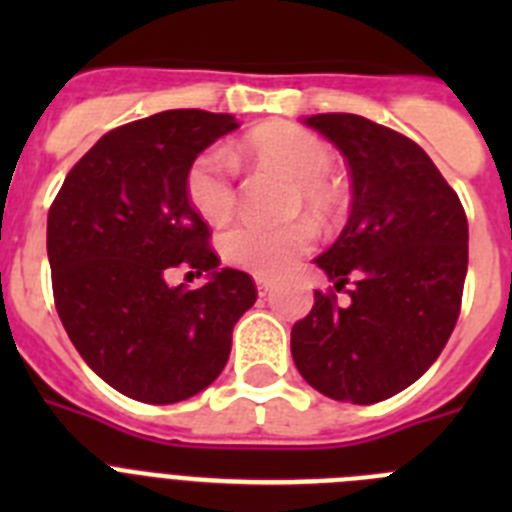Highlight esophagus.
<instances>
[{
  "label": "esophagus",
  "mask_w": 512,
  "mask_h": 512,
  "mask_svg": "<svg viewBox=\"0 0 512 512\" xmlns=\"http://www.w3.org/2000/svg\"><path fill=\"white\" fill-rule=\"evenodd\" d=\"M256 289H259V295L264 297L266 292H269V289H271V279L269 277H261V274H259V277H256Z\"/></svg>",
  "instance_id": "34e87169"
}]
</instances>
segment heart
I'll return each mask as SVG.
<instances>
[{"label": "heart", "mask_w": 512, "mask_h": 512, "mask_svg": "<svg viewBox=\"0 0 512 512\" xmlns=\"http://www.w3.org/2000/svg\"><path fill=\"white\" fill-rule=\"evenodd\" d=\"M235 156L292 179V210H305L320 223L341 215L343 194L328 179L333 153L310 130L292 122H266L241 140ZM184 192L194 212L205 217L207 223H225L235 207L233 169L228 156L217 148L200 153L184 176ZM312 235L315 233L305 220L287 225L238 223L223 235L220 248L228 264L271 277L300 259L312 246Z\"/></svg>", "instance_id": "heart-1"}]
</instances>
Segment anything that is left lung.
<instances>
[{
  "label": "left lung",
  "mask_w": 512,
  "mask_h": 512,
  "mask_svg": "<svg viewBox=\"0 0 512 512\" xmlns=\"http://www.w3.org/2000/svg\"><path fill=\"white\" fill-rule=\"evenodd\" d=\"M343 153L351 215L315 259L348 302L315 292L292 328V359L330 400L374 405L423 377L456 318L469 261L467 215L428 153L361 115L302 120Z\"/></svg>",
  "instance_id": "left-lung-1"
}]
</instances>
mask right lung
I'll list each match as a JSON object with an SVG mask.
<instances>
[{
  "label": "right lung",
  "instance_id": "1",
  "mask_svg": "<svg viewBox=\"0 0 512 512\" xmlns=\"http://www.w3.org/2000/svg\"><path fill=\"white\" fill-rule=\"evenodd\" d=\"M238 120L169 110L110 130L69 171L48 212V261L63 328L104 382L151 405L210 387L233 325L256 302L246 271L220 269L184 192L189 164ZM176 265L208 274L171 288Z\"/></svg>",
  "mask_w": 512,
  "mask_h": 512
}]
</instances>
